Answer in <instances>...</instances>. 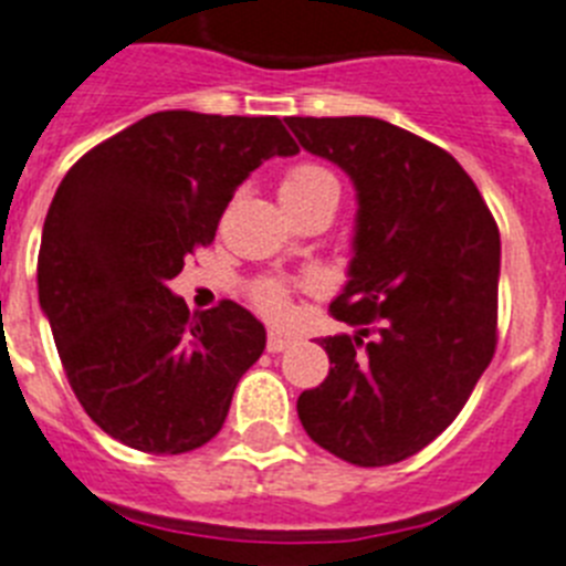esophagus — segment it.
<instances>
[{
	"label": "esophagus",
	"instance_id": "1",
	"mask_svg": "<svg viewBox=\"0 0 566 566\" xmlns=\"http://www.w3.org/2000/svg\"><path fill=\"white\" fill-rule=\"evenodd\" d=\"M293 345L291 336L279 334V331H270L268 334V350L270 354H282V350H287Z\"/></svg>",
	"mask_w": 566,
	"mask_h": 566
}]
</instances>
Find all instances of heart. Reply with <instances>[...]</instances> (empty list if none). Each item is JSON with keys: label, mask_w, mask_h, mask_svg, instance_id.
I'll use <instances>...</instances> for the list:
<instances>
[{"label": "heart", "mask_w": 566, "mask_h": 566, "mask_svg": "<svg viewBox=\"0 0 566 566\" xmlns=\"http://www.w3.org/2000/svg\"><path fill=\"white\" fill-rule=\"evenodd\" d=\"M279 195L287 212L316 201H339V180L319 164H296L279 180ZM253 302L270 319H284L291 311V293L279 279H261L253 287Z\"/></svg>", "instance_id": "heart-1"}]
</instances>
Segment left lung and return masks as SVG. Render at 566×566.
Instances as JSON below:
<instances>
[{
    "instance_id": "8db88e82",
    "label": "left lung",
    "mask_w": 566,
    "mask_h": 566,
    "mask_svg": "<svg viewBox=\"0 0 566 566\" xmlns=\"http://www.w3.org/2000/svg\"><path fill=\"white\" fill-rule=\"evenodd\" d=\"M356 187L354 259L331 302L354 336H327L331 371L298 420L354 467H391L467 406L497 345L501 232L467 169L377 117H284Z\"/></svg>"
}]
</instances>
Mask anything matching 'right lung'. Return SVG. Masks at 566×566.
<instances>
[{"label": "right lung", "instance_id": "obj_1", "mask_svg": "<svg viewBox=\"0 0 566 566\" xmlns=\"http://www.w3.org/2000/svg\"><path fill=\"white\" fill-rule=\"evenodd\" d=\"M298 146L279 117L155 112L71 166L42 227L36 284L85 415L149 454L210 443L264 350V325L224 298L169 291L216 239L247 175Z\"/></svg>", "mask_w": 566, "mask_h": 566}]
</instances>
